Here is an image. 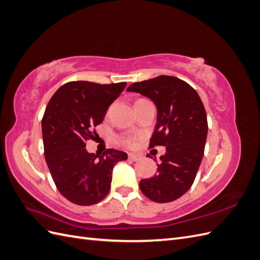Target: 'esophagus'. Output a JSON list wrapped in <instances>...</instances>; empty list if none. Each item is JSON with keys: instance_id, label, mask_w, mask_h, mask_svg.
I'll return each instance as SVG.
<instances>
[{"instance_id": "1", "label": "esophagus", "mask_w": 260, "mask_h": 260, "mask_svg": "<svg viewBox=\"0 0 260 260\" xmlns=\"http://www.w3.org/2000/svg\"><path fill=\"white\" fill-rule=\"evenodd\" d=\"M128 157H129V158H130L131 160H133V161H137V160H140V159H141V155L135 154V153H129V154H128Z\"/></svg>"}]
</instances>
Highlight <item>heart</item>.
Listing matches in <instances>:
<instances>
[{"instance_id":"b5f03b06","label":"heart","mask_w":260,"mask_h":260,"mask_svg":"<svg viewBox=\"0 0 260 260\" xmlns=\"http://www.w3.org/2000/svg\"><path fill=\"white\" fill-rule=\"evenodd\" d=\"M119 142L123 145H127V146H131L133 145V142H135V140H133V138H130V137H120L119 138Z\"/></svg>"}]
</instances>
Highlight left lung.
Instances as JSON below:
<instances>
[{"label":"left lung","instance_id":"obj_1","mask_svg":"<svg viewBox=\"0 0 260 260\" xmlns=\"http://www.w3.org/2000/svg\"><path fill=\"white\" fill-rule=\"evenodd\" d=\"M127 91L154 102L157 123L149 147L166 146L158 172L140 181L141 191L156 203L176 201L192 186L203 159L208 131L205 107L190 84L172 76L135 82Z\"/></svg>","mask_w":260,"mask_h":260}]
</instances>
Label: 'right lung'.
Segmentation results:
<instances>
[{
	"label": "right lung",
	"instance_id": "right-lung-1",
	"mask_svg": "<svg viewBox=\"0 0 260 260\" xmlns=\"http://www.w3.org/2000/svg\"><path fill=\"white\" fill-rule=\"evenodd\" d=\"M125 82L100 84L67 82L54 93L42 118L44 156L59 193L80 206L100 203L111 190L115 165L127 154L108 148L90 154L85 142L93 140L95 128L107 109L120 95Z\"/></svg>",
	"mask_w": 260,
	"mask_h": 260
}]
</instances>
